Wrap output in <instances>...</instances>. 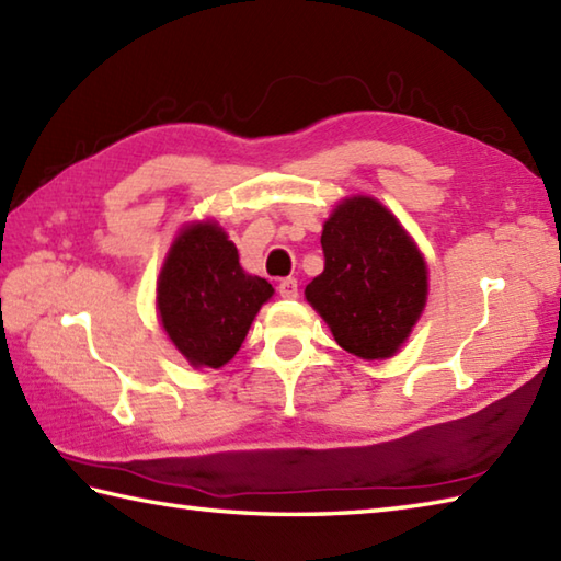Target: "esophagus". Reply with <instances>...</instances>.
<instances>
[{
  "instance_id": "esophagus-1",
  "label": "esophagus",
  "mask_w": 561,
  "mask_h": 561,
  "mask_svg": "<svg viewBox=\"0 0 561 561\" xmlns=\"http://www.w3.org/2000/svg\"><path fill=\"white\" fill-rule=\"evenodd\" d=\"M278 293L283 295V298H288V300L298 298V280H295V278H283L278 283Z\"/></svg>"
}]
</instances>
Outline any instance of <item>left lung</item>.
Wrapping results in <instances>:
<instances>
[{"instance_id": "1", "label": "left lung", "mask_w": 561, "mask_h": 561, "mask_svg": "<svg viewBox=\"0 0 561 561\" xmlns=\"http://www.w3.org/2000/svg\"><path fill=\"white\" fill-rule=\"evenodd\" d=\"M324 271L305 298L336 344L362 358H388L425 308L427 268L398 219L374 197H352L322 229Z\"/></svg>"}]
</instances>
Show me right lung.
Returning <instances> with one entry per match:
<instances>
[{"instance_id":"obj_1","label":"right lung","mask_w":561,"mask_h":561,"mask_svg":"<svg viewBox=\"0 0 561 561\" xmlns=\"http://www.w3.org/2000/svg\"><path fill=\"white\" fill-rule=\"evenodd\" d=\"M266 278L239 266V251L217 225H193L175 239L158 278L163 330L190 364L219 368L234 358L259 308Z\"/></svg>"}]
</instances>
